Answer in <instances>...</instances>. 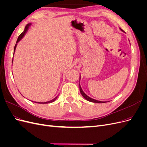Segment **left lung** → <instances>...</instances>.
<instances>
[{"mask_svg": "<svg viewBox=\"0 0 147 147\" xmlns=\"http://www.w3.org/2000/svg\"><path fill=\"white\" fill-rule=\"evenodd\" d=\"M120 29L122 31V30L121 28H120ZM79 88H80V91L81 94H82V96L84 97V98H85L86 100H87L88 101H90V102H94V103H105V102H102V101L92 99V98H91V97H90L89 96H88L86 95V94L84 93V92L83 91V90H82V88H81V86H80V84H79Z\"/></svg>", "mask_w": 147, "mask_h": 147, "instance_id": "obj_1", "label": "left lung"}]
</instances>
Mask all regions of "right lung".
<instances>
[{
  "instance_id": "right-lung-1",
  "label": "right lung",
  "mask_w": 147,
  "mask_h": 147,
  "mask_svg": "<svg viewBox=\"0 0 147 147\" xmlns=\"http://www.w3.org/2000/svg\"><path fill=\"white\" fill-rule=\"evenodd\" d=\"M30 25H31V24H28V25H27L25 26V30H24V31L23 32H22V33H21V34L19 35V36L18 37V40H17V42H16V45H15V46H14V51H15L16 46H17V43L19 42V41H20V40L22 39V37L24 36L27 30H28V28H29V26H30ZM13 60H12V62H13ZM57 98V97H56L55 98L53 99V100H50V101H48V102H36V103H38V104H49V103H51V102H54V101Z\"/></svg>"
}]
</instances>
